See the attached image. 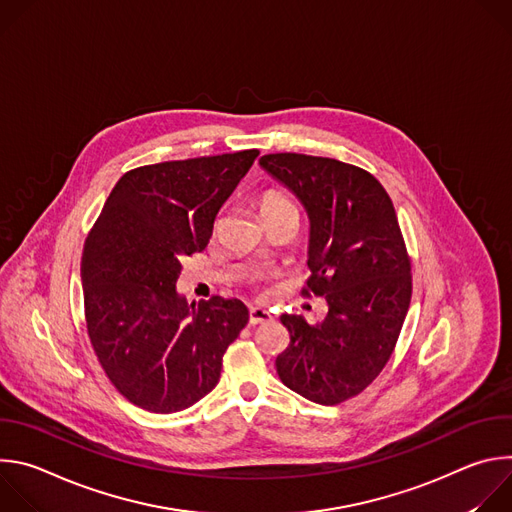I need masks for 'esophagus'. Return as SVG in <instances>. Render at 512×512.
I'll list each match as a JSON object with an SVG mask.
<instances>
[{
  "label": "esophagus",
  "instance_id": "esophagus-1",
  "mask_svg": "<svg viewBox=\"0 0 512 512\" xmlns=\"http://www.w3.org/2000/svg\"><path fill=\"white\" fill-rule=\"evenodd\" d=\"M271 314L265 310V308H259V306H255V308H251L249 310V324L251 326H257V324H265V322H271Z\"/></svg>",
  "mask_w": 512,
  "mask_h": 512
}]
</instances>
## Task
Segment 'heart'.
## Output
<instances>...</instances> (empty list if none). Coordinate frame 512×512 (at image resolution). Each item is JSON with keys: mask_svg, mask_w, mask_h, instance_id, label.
Masks as SVG:
<instances>
[{"mask_svg": "<svg viewBox=\"0 0 512 512\" xmlns=\"http://www.w3.org/2000/svg\"><path fill=\"white\" fill-rule=\"evenodd\" d=\"M289 202L283 198V196H279V194H273V192H269V194H265L263 198H261V210H271V208H279V206H287Z\"/></svg>", "mask_w": 512, "mask_h": 512, "instance_id": "b5f03b06", "label": "heart"}]
</instances>
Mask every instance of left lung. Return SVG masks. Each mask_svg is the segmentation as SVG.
Wrapping results in <instances>:
<instances>
[{"instance_id":"1","label":"left lung","mask_w":512,"mask_h":512,"mask_svg":"<svg viewBox=\"0 0 512 512\" xmlns=\"http://www.w3.org/2000/svg\"><path fill=\"white\" fill-rule=\"evenodd\" d=\"M261 168L308 212L312 271L304 294L324 296L316 326L281 316L289 346L275 358L281 383L338 405L367 389L393 354L411 302V263L393 202L356 166L304 154H269Z\"/></svg>"}]
</instances>
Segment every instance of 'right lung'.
Segmentation results:
<instances>
[{
    "label": "right lung",
    "mask_w": 512,
    "mask_h": 512,
    "mask_svg": "<svg viewBox=\"0 0 512 512\" xmlns=\"http://www.w3.org/2000/svg\"><path fill=\"white\" fill-rule=\"evenodd\" d=\"M257 150L135 168L111 190L81 261L91 344L115 389L152 413L208 395L223 354L249 322L247 306L212 296L188 304L182 259L202 251L214 218Z\"/></svg>",
    "instance_id": "add662e5"
}]
</instances>
